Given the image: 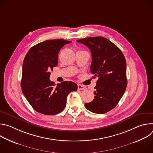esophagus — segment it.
Masks as SVG:
<instances>
[{
  "label": "esophagus",
  "instance_id": "1",
  "mask_svg": "<svg viewBox=\"0 0 153 153\" xmlns=\"http://www.w3.org/2000/svg\"><path fill=\"white\" fill-rule=\"evenodd\" d=\"M86 88V87L85 86H83V85H82L80 84H78L77 85V89L79 90H85Z\"/></svg>",
  "mask_w": 153,
  "mask_h": 153
}]
</instances>
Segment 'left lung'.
Returning <instances> with one entry per match:
<instances>
[{
	"mask_svg": "<svg viewBox=\"0 0 153 153\" xmlns=\"http://www.w3.org/2000/svg\"><path fill=\"white\" fill-rule=\"evenodd\" d=\"M77 42L88 47L92 56L90 71L98 80L94 99L85 104L89 111L104 114L117 105L127 86L126 60L121 50L103 37L82 39Z\"/></svg>",
	"mask_w": 153,
	"mask_h": 153,
	"instance_id": "left-lung-1",
	"label": "left lung"
}]
</instances>
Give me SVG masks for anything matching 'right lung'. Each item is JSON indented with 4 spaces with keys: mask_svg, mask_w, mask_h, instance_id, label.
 Masks as SVG:
<instances>
[{
    "mask_svg": "<svg viewBox=\"0 0 153 153\" xmlns=\"http://www.w3.org/2000/svg\"><path fill=\"white\" fill-rule=\"evenodd\" d=\"M71 41L48 40L33 46L23 62L21 88L28 102L37 112L45 115L60 113L66 106L68 94L77 90V85L64 81L55 85L50 80V71L58 64L60 49Z\"/></svg>",
    "mask_w": 153,
    "mask_h": 153,
    "instance_id": "obj_1",
    "label": "right lung"
}]
</instances>
